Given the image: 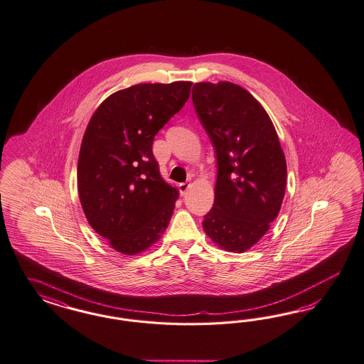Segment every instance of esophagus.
<instances>
[{"instance_id": "obj_1", "label": "esophagus", "mask_w": 364, "mask_h": 364, "mask_svg": "<svg viewBox=\"0 0 364 364\" xmlns=\"http://www.w3.org/2000/svg\"><path fill=\"white\" fill-rule=\"evenodd\" d=\"M191 187V184L189 183H181V184H178V189H180V193L184 196L186 193L188 192V189Z\"/></svg>"}]
</instances>
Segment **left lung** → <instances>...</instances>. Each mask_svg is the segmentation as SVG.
I'll return each mask as SVG.
<instances>
[{"label": "left lung", "instance_id": "left-lung-1", "mask_svg": "<svg viewBox=\"0 0 364 364\" xmlns=\"http://www.w3.org/2000/svg\"><path fill=\"white\" fill-rule=\"evenodd\" d=\"M192 100L218 159L215 203L203 230L221 250L242 254L280 212L286 156L268 113L247 89L230 81L198 82Z\"/></svg>", "mask_w": 364, "mask_h": 364}]
</instances>
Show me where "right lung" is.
<instances>
[{
    "mask_svg": "<svg viewBox=\"0 0 364 364\" xmlns=\"http://www.w3.org/2000/svg\"><path fill=\"white\" fill-rule=\"evenodd\" d=\"M191 87L132 85L112 93L89 120L78 154V198L89 225L120 254L146 251L169 224L178 191L160 175L152 144Z\"/></svg>",
    "mask_w": 364,
    "mask_h": 364,
    "instance_id": "1",
    "label": "right lung"
}]
</instances>
